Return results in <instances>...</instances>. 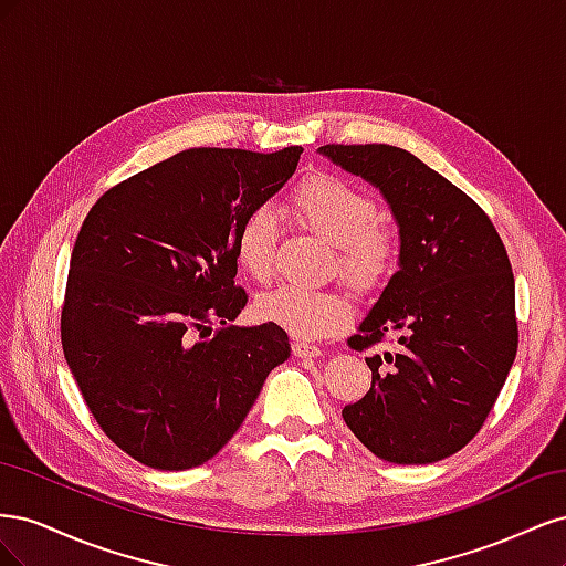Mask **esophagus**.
Here are the masks:
<instances>
[{
  "label": "esophagus",
  "instance_id": "esophagus-1",
  "mask_svg": "<svg viewBox=\"0 0 566 566\" xmlns=\"http://www.w3.org/2000/svg\"><path fill=\"white\" fill-rule=\"evenodd\" d=\"M293 354H295L297 358H306V356H321V347H316V345H310V342H304V339H295V342H293Z\"/></svg>",
  "mask_w": 566,
  "mask_h": 566
}]
</instances>
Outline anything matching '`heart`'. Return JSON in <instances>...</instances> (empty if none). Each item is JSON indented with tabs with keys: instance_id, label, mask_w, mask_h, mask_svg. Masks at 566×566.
<instances>
[{
	"instance_id": "heart-1",
	"label": "heart",
	"mask_w": 566,
	"mask_h": 566,
	"mask_svg": "<svg viewBox=\"0 0 566 566\" xmlns=\"http://www.w3.org/2000/svg\"><path fill=\"white\" fill-rule=\"evenodd\" d=\"M290 210L304 229L337 248L339 276L356 290L378 287L397 260V231L378 219L373 198L347 179L325 172L304 177L290 193ZM276 245L279 217L262 205L235 231V262L252 281L266 283L276 269ZM254 310L262 321L306 339L335 333L352 316L347 295L297 285L269 290L256 297Z\"/></svg>"
}]
</instances>
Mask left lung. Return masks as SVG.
<instances>
[{"label":"left lung","instance_id":"8db88e82","mask_svg":"<svg viewBox=\"0 0 566 566\" xmlns=\"http://www.w3.org/2000/svg\"><path fill=\"white\" fill-rule=\"evenodd\" d=\"M318 153L380 188L399 227V271L349 337L364 352L399 335V352L368 356L364 399L342 408L364 447L397 465L460 451L482 430L517 354L515 276L486 212L387 144Z\"/></svg>","mask_w":566,"mask_h":566}]
</instances>
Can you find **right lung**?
Segmentation results:
<instances>
[{
  "instance_id": "add662e5",
  "label": "right lung",
  "mask_w": 566,
  "mask_h": 566,
  "mask_svg": "<svg viewBox=\"0 0 566 566\" xmlns=\"http://www.w3.org/2000/svg\"><path fill=\"white\" fill-rule=\"evenodd\" d=\"M300 156V146L188 148L108 188L84 219L63 354L101 430L148 468L188 470L217 455L287 361L281 325H231L248 304L233 245Z\"/></svg>"
}]
</instances>
